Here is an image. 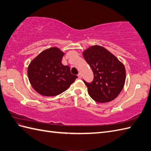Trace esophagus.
Listing matches in <instances>:
<instances>
[{"instance_id": "esophagus-1", "label": "esophagus", "mask_w": 151, "mask_h": 151, "mask_svg": "<svg viewBox=\"0 0 151 151\" xmlns=\"http://www.w3.org/2000/svg\"><path fill=\"white\" fill-rule=\"evenodd\" d=\"M78 78H79V79H81V78H82V75H81V73H78Z\"/></svg>"}]
</instances>
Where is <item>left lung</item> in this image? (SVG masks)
<instances>
[{"label":"left lung","mask_w":151,"mask_h":151,"mask_svg":"<svg viewBox=\"0 0 151 151\" xmlns=\"http://www.w3.org/2000/svg\"><path fill=\"white\" fill-rule=\"evenodd\" d=\"M83 56L93 72L92 82L83 80L88 94L95 101L104 103L115 99L126 81L124 65L105 48L93 45L83 52Z\"/></svg>","instance_id":"1"}]
</instances>
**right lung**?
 I'll return each instance as SVG.
<instances>
[{
	"label": "right lung",
	"instance_id": "1",
	"mask_svg": "<svg viewBox=\"0 0 151 151\" xmlns=\"http://www.w3.org/2000/svg\"><path fill=\"white\" fill-rule=\"evenodd\" d=\"M64 53L52 47L40 53L29 64L28 78L35 90L44 96H56L67 90L78 76L61 63Z\"/></svg>",
	"mask_w": 151,
	"mask_h": 151
}]
</instances>
